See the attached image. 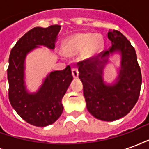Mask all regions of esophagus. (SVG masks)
Instances as JSON below:
<instances>
[{"label":"esophagus","mask_w":149,"mask_h":149,"mask_svg":"<svg viewBox=\"0 0 149 149\" xmlns=\"http://www.w3.org/2000/svg\"><path fill=\"white\" fill-rule=\"evenodd\" d=\"M72 76H73V78H77L78 75H79V72H78V69L77 68H72Z\"/></svg>","instance_id":"esophagus-1"}]
</instances>
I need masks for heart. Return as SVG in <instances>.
Listing matches in <instances>:
<instances>
[{"instance_id":"obj_1","label":"heart","mask_w":149,"mask_h":149,"mask_svg":"<svg viewBox=\"0 0 149 149\" xmlns=\"http://www.w3.org/2000/svg\"><path fill=\"white\" fill-rule=\"evenodd\" d=\"M102 47V40L98 35L92 33L75 34L64 43L63 50L67 54H76L84 50V55L89 57L99 52Z\"/></svg>"}]
</instances>
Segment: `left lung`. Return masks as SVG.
<instances>
[{
  "label": "left lung",
  "instance_id": "obj_1",
  "mask_svg": "<svg viewBox=\"0 0 149 149\" xmlns=\"http://www.w3.org/2000/svg\"><path fill=\"white\" fill-rule=\"evenodd\" d=\"M108 38L112 45L100 58L86 59L77 65L88 112L97 119L113 121L127 115L136 104L142 77L130 41L115 29L108 33ZM115 52L121 53L122 64L117 82L110 86L103 82V69L110 53Z\"/></svg>",
  "mask_w": 149,
  "mask_h": 149
}]
</instances>
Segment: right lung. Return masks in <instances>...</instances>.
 I'll return each instance as SVG.
<instances>
[{
	"mask_svg": "<svg viewBox=\"0 0 149 149\" xmlns=\"http://www.w3.org/2000/svg\"><path fill=\"white\" fill-rule=\"evenodd\" d=\"M61 29L58 24L48 28L36 27L21 37L12 49L7 69L8 99L15 111L29 124L37 127L52 125L63 112L62 98L72 81L70 66L50 72L39 90L29 93L24 81V59L39 46L53 49Z\"/></svg>",
	"mask_w": 149,
	"mask_h": 149,
	"instance_id": "obj_1",
	"label": "right lung"
}]
</instances>
